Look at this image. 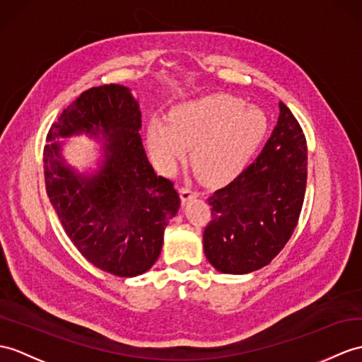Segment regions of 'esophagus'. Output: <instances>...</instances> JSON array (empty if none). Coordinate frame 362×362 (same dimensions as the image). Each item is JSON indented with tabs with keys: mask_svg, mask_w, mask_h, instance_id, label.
Here are the masks:
<instances>
[{
	"mask_svg": "<svg viewBox=\"0 0 362 362\" xmlns=\"http://www.w3.org/2000/svg\"><path fill=\"white\" fill-rule=\"evenodd\" d=\"M180 196H182V200L187 202L192 197H197L199 196V191L196 189V187L192 183H185L180 187Z\"/></svg>",
	"mask_w": 362,
	"mask_h": 362,
	"instance_id": "34e87169",
	"label": "esophagus"
}]
</instances>
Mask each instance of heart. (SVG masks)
<instances>
[{"label":"heart","instance_id":"b5f03b06","mask_svg":"<svg viewBox=\"0 0 362 362\" xmlns=\"http://www.w3.org/2000/svg\"><path fill=\"white\" fill-rule=\"evenodd\" d=\"M267 132V117L233 95H211L174 109L171 122L153 120L148 141L156 163L170 171L191 149L194 170L223 180L247 163Z\"/></svg>","mask_w":362,"mask_h":362}]
</instances>
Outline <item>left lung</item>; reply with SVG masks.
I'll return each mask as SVG.
<instances>
[{
  "label": "left lung",
  "instance_id": "obj_1",
  "mask_svg": "<svg viewBox=\"0 0 362 362\" xmlns=\"http://www.w3.org/2000/svg\"><path fill=\"white\" fill-rule=\"evenodd\" d=\"M256 160L208 197L204 231L209 262L222 273L243 274L268 265L295 231L307 187V140L284 103Z\"/></svg>",
  "mask_w": 362,
  "mask_h": 362
}]
</instances>
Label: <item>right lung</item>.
Returning <instances> with one entry per match:
<instances>
[{
	"label": "right lung",
	"mask_w": 362,
	"mask_h": 362,
	"mask_svg": "<svg viewBox=\"0 0 362 362\" xmlns=\"http://www.w3.org/2000/svg\"><path fill=\"white\" fill-rule=\"evenodd\" d=\"M141 114L128 88H90L50 126L45 145V182L63 228L81 256L100 270L132 277L154 265L166 225L177 214L174 182L157 175L143 148ZM102 132L110 145L100 173L80 178L66 168L52 140Z\"/></svg>",
	"instance_id": "1"
}]
</instances>
